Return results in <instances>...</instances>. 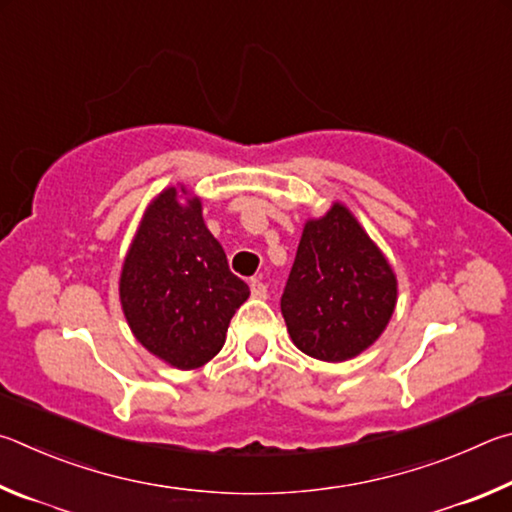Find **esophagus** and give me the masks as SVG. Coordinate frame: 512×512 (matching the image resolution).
Segmentation results:
<instances>
[{
    "label": "esophagus",
    "instance_id": "esophagus-1",
    "mask_svg": "<svg viewBox=\"0 0 512 512\" xmlns=\"http://www.w3.org/2000/svg\"><path fill=\"white\" fill-rule=\"evenodd\" d=\"M249 288H251V297L267 299V285L261 279H251L249 281Z\"/></svg>",
    "mask_w": 512,
    "mask_h": 512
}]
</instances>
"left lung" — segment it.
Masks as SVG:
<instances>
[{
    "instance_id": "obj_1",
    "label": "left lung",
    "mask_w": 512,
    "mask_h": 512,
    "mask_svg": "<svg viewBox=\"0 0 512 512\" xmlns=\"http://www.w3.org/2000/svg\"><path fill=\"white\" fill-rule=\"evenodd\" d=\"M396 274L351 211L333 204L308 220L281 297L299 351L324 362L360 355L396 308Z\"/></svg>"
}]
</instances>
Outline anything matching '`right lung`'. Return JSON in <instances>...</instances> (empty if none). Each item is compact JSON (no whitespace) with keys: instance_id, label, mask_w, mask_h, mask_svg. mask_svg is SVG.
Instances as JSON below:
<instances>
[{"instance_id":"add662e5","label":"right lung","mask_w":512,"mask_h":512,"mask_svg":"<svg viewBox=\"0 0 512 512\" xmlns=\"http://www.w3.org/2000/svg\"><path fill=\"white\" fill-rule=\"evenodd\" d=\"M247 297V283L206 229L200 200L182 204L177 188H166L143 215L121 272V306L134 337L170 366L197 369L220 353Z\"/></svg>"}]
</instances>
